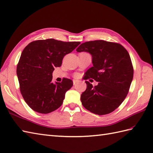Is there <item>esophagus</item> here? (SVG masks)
Segmentation results:
<instances>
[{
    "label": "esophagus",
    "mask_w": 153,
    "mask_h": 153,
    "mask_svg": "<svg viewBox=\"0 0 153 153\" xmlns=\"http://www.w3.org/2000/svg\"><path fill=\"white\" fill-rule=\"evenodd\" d=\"M79 82V81L78 80H76V79H74L73 80V83H74V85H76V84Z\"/></svg>",
    "instance_id": "34e87169"
}]
</instances>
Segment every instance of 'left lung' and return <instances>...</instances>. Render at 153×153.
Here are the masks:
<instances>
[{"instance_id":"8db88e82","label":"left lung","mask_w":153,"mask_h":153,"mask_svg":"<svg viewBox=\"0 0 153 153\" xmlns=\"http://www.w3.org/2000/svg\"><path fill=\"white\" fill-rule=\"evenodd\" d=\"M76 51L91 54L93 67L87 70L85 79L99 82L93 87L86 81L87 89L81 95L83 106L98 115L113 112L128 95L134 77L128 52L119 43L103 40L85 42Z\"/></svg>"}]
</instances>
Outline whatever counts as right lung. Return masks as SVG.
Instances as JSON below:
<instances>
[{
    "label": "right lung",
    "mask_w": 153,
    "mask_h": 153,
    "mask_svg": "<svg viewBox=\"0 0 153 153\" xmlns=\"http://www.w3.org/2000/svg\"><path fill=\"white\" fill-rule=\"evenodd\" d=\"M80 42H64L54 39L31 42L22 51L17 65L19 89L24 100L34 111L48 114L63 103L68 90L73 85L70 79L52 82L55 67L62 65L65 55Z\"/></svg>",
    "instance_id": "obj_1"
}]
</instances>
